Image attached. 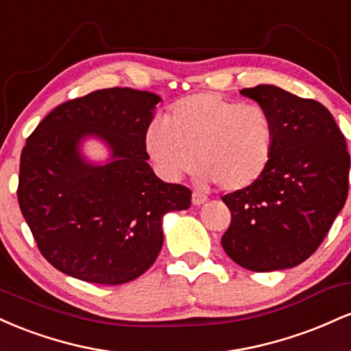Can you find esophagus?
<instances>
[{"instance_id": "34e87169", "label": "esophagus", "mask_w": 351, "mask_h": 351, "mask_svg": "<svg viewBox=\"0 0 351 351\" xmlns=\"http://www.w3.org/2000/svg\"><path fill=\"white\" fill-rule=\"evenodd\" d=\"M191 201H193V204H195V206H199V204L206 203L208 198H206V195H203V193L193 191V198H191Z\"/></svg>"}]
</instances>
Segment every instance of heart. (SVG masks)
I'll return each instance as SVG.
<instances>
[{"instance_id":"obj_1","label":"heart","mask_w":351,"mask_h":351,"mask_svg":"<svg viewBox=\"0 0 351 351\" xmlns=\"http://www.w3.org/2000/svg\"><path fill=\"white\" fill-rule=\"evenodd\" d=\"M276 143V120L267 108L215 92L178 100L167 123L155 120L145 134L148 155L167 178H180L199 165L204 180L224 191H243L263 178Z\"/></svg>"}]
</instances>
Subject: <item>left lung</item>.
<instances>
[{
  "instance_id": "obj_1",
  "label": "left lung",
  "mask_w": 351,
  "mask_h": 351,
  "mask_svg": "<svg viewBox=\"0 0 351 351\" xmlns=\"http://www.w3.org/2000/svg\"><path fill=\"white\" fill-rule=\"evenodd\" d=\"M241 94L271 112L277 143L263 178L223 196L231 226L221 244L249 271L295 267L317 251L345 206L350 171L345 136L317 100L276 86L243 88Z\"/></svg>"
}]
</instances>
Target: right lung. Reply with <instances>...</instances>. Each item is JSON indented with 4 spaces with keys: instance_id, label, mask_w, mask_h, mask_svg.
I'll return each instance as SVG.
<instances>
[{
    "instance_id": "right-lung-1",
    "label": "right lung",
    "mask_w": 351,
    "mask_h": 351,
    "mask_svg": "<svg viewBox=\"0 0 351 351\" xmlns=\"http://www.w3.org/2000/svg\"><path fill=\"white\" fill-rule=\"evenodd\" d=\"M160 100L135 88H102L60 104L27 136L19 208L58 271L94 284L134 280L158 257L163 216L191 204V189L165 183L147 163L145 134ZM87 136L109 147L106 165L83 158Z\"/></svg>"
}]
</instances>
